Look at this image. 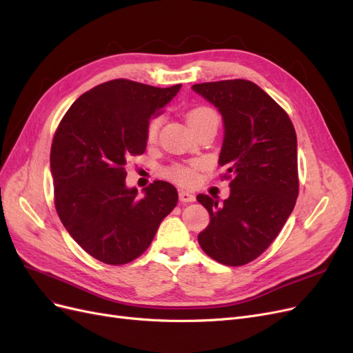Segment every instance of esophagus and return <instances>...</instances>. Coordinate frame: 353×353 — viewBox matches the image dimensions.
<instances>
[{"label": "esophagus", "instance_id": "1", "mask_svg": "<svg viewBox=\"0 0 353 353\" xmlns=\"http://www.w3.org/2000/svg\"><path fill=\"white\" fill-rule=\"evenodd\" d=\"M179 200L183 203H190V201H194L196 196L193 193H190V191L185 190H181L179 191Z\"/></svg>", "mask_w": 353, "mask_h": 353}]
</instances>
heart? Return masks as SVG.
I'll return each instance as SVG.
<instances>
[{
  "instance_id": "heart-1",
  "label": "heart",
  "mask_w": 353,
  "mask_h": 353,
  "mask_svg": "<svg viewBox=\"0 0 353 353\" xmlns=\"http://www.w3.org/2000/svg\"><path fill=\"white\" fill-rule=\"evenodd\" d=\"M208 122H218V114L215 110H212L210 108H206V105H199V108L191 109L187 113V123L188 126H196L201 123H208ZM160 123H162V119L157 117V119H153L147 128V140L153 141L157 137ZM200 163H190V165H175L170 166L166 170V176L174 179L175 183L183 184V185H191L194 184V181L197 178V168Z\"/></svg>"
}]
</instances>
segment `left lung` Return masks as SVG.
<instances>
[{
	"instance_id": "left-lung-1",
	"label": "left lung",
	"mask_w": 353,
	"mask_h": 353,
	"mask_svg": "<svg viewBox=\"0 0 353 353\" xmlns=\"http://www.w3.org/2000/svg\"><path fill=\"white\" fill-rule=\"evenodd\" d=\"M222 116L219 165L230 197L199 194L209 225L199 244L219 263L240 266L261 256L290 216L299 193L297 138L288 114L258 85L230 79L193 85Z\"/></svg>"
}]
</instances>
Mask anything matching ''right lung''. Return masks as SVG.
I'll use <instances>...</instances> for the list:
<instances>
[{
  "label": "right lung",
  "instance_id": "right-lung-1",
  "mask_svg": "<svg viewBox=\"0 0 353 353\" xmlns=\"http://www.w3.org/2000/svg\"><path fill=\"white\" fill-rule=\"evenodd\" d=\"M169 88L113 79L82 94L52 138L50 166L59 218L92 258L123 265L138 258L176 206V188L154 181L138 197L126 159L143 154L150 119L172 100Z\"/></svg>",
  "mask_w": 353,
  "mask_h": 353
}]
</instances>
